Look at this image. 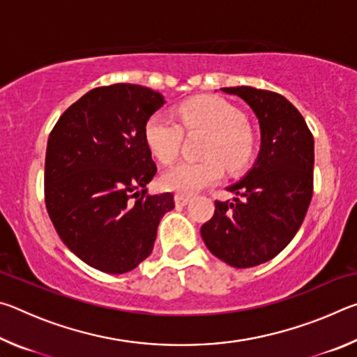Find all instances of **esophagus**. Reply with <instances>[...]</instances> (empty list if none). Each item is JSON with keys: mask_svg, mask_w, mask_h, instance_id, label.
I'll return each instance as SVG.
<instances>
[{"mask_svg": "<svg viewBox=\"0 0 357 357\" xmlns=\"http://www.w3.org/2000/svg\"><path fill=\"white\" fill-rule=\"evenodd\" d=\"M192 200V198L189 195H181V193H178L176 197H174V203L178 204V206H185L187 203H189Z\"/></svg>", "mask_w": 357, "mask_h": 357, "instance_id": "1", "label": "esophagus"}]
</instances>
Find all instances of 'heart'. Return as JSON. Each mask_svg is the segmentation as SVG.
Instances as JSON below:
<instances>
[{
	"instance_id": "1",
	"label": "heart",
	"mask_w": 357,
	"mask_h": 357,
	"mask_svg": "<svg viewBox=\"0 0 357 357\" xmlns=\"http://www.w3.org/2000/svg\"><path fill=\"white\" fill-rule=\"evenodd\" d=\"M178 122L162 113H154L144 124V142L157 160L172 164L187 134H204L202 162H179L160 176L165 190L190 195L222 178L223 167L231 173L245 170L255 157L257 142L245 124L244 113L228 100L204 96L184 102L178 108Z\"/></svg>"
}]
</instances>
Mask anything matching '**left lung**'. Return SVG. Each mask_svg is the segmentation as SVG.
I'll return each instance as SVG.
<instances>
[{
  "mask_svg": "<svg viewBox=\"0 0 357 357\" xmlns=\"http://www.w3.org/2000/svg\"><path fill=\"white\" fill-rule=\"evenodd\" d=\"M249 105L261 148L244 179L228 187L233 202L215 200L202 227L209 252L233 268H253L285 249L301 228L313 195V135L282 94L252 86L222 88Z\"/></svg>",
  "mask_w": 357,
  "mask_h": 357,
  "instance_id": "1",
  "label": "left lung"
}]
</instances>
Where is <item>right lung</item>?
<instances>
[{"instance_id": "right-lung-1", "label": "right lung", "mask_w": 357, "mask_h": 357, "mask_svg": "<svg viewBox=\"0 0 357 357\" xmlns=\"http://www.w3.org/2000/svg\"><path fill=\"white\" fill-rule=\"evenodd\" d=\"M165 104L140 84L99 86L72 104L47 143L45 206L70 252L107 274L135 269L153 252L173 193L151 195L157 167L144 124Z\"/></svg>"}]
</instances>
